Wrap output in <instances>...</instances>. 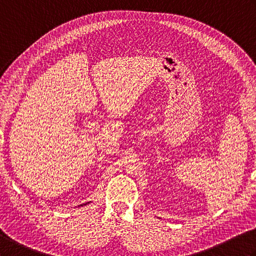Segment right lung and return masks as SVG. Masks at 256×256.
<instances>
[{
    "label": "right lung",
    "instance_id": "add662e5",
    "mask_svg": "<svg viewBox=\"0 0 256 256\" xmlns=\"http://www.w3.org/2000/svg\"><path fill=\"white\" fill-rule=\"evenodd\" d=\"M86 204H89V202H86ZM86 204H84V206H86ZM80 206H84V204H80Z\"/></svg>",
    "mask_w": 256,
    "mask_h": 256
}]
</instances>
